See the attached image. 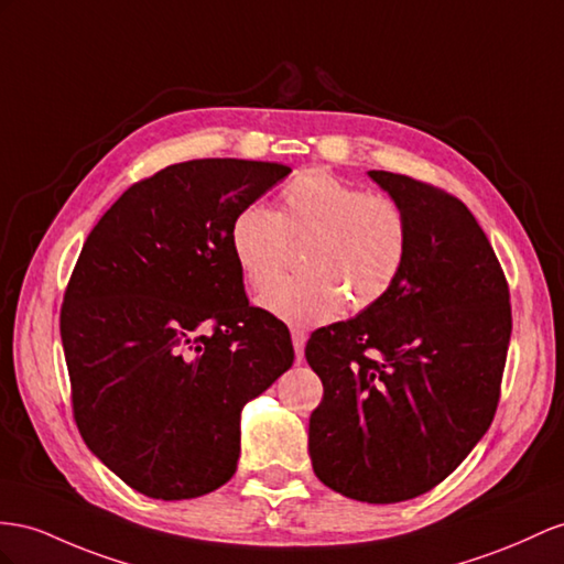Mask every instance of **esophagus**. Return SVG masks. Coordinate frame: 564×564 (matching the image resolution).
I'll list each match as a JSON object with an SVG mask.
<instances>
[{
	"label": "esophagus",
	"instance_id": "34e87169",
	"mask_svg": "<svg viewBox=\"0 0 564 564\" xmlns=\"http://www.w3.org/2000/svg\"><path fill=\"white\" fill-rule=\"evenodd\" d=\"M291 336H293V348H295V359L302 362V357H305V343H307V334L302 328H291Z\"/></svg>",
	"mask_w": 564,
	"mask_h": 564
}]
</instances>
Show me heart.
I'll use <instances>...</instances> for the list:
<instances>
[{"label": "heart", "instance_id": "heart-1", "mask_svg": "<svg viewBox=\"0 0 564 564\" xmlns=\"http://www.w3.org/2000/svg\"><path fill=\"white\" fill-rule=\"evenodd\" d=\"M306 242L295 280L272 283ZM410 219L398 199L367 193L326 171L300 173L281 191V207H242L230 224V250L264 310L291 324H324L365 312L393 291L410 259Z\"/></svg>", "mask_w": 564, "mask_h": 564}]
</instances>
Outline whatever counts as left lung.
Instances as JSON below:
<instances>
[{"label": "left lung", "instance_id": "1", "mask_svg": "<svg viewBox=\"0 0 564 564\" xmlns=\"http://www.w3.org/2000/svg\"><path fill=\"white\" fill-rule=\"evenodd\" d=\"M410 219V259L379 305L316 328L324 383L310 416L314 474L362 502H400L451 476L496 416L510 288L481 226L441 187L369 171Z\"/></svg>", "mask_w": 564, "mask_h": 564}]
</instances>
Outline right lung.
Returning <instances> with one entry per match:
<instances>
[{"label": "right lung", "mask_w": 564, "mask_h": 564, "mask_svg": "<svg viewBox=\"0 0 564 564\" xmlns=\"http://www.w3.org/2000/svg\"><path fill=\"white\" fill-rule=\"evenodd\" d=\"M291 169L193 159L133 183L90 230L62 343L85 445L138 494L185 500L236 474L240 410L293 365L288 326L245 295L234 216Z\"/></svg>", "instance_id": "1"}]
</instances>
